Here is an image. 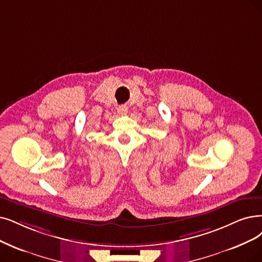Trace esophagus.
Returning <instances> with one entry per match:
<instances>
[{"label":"esophagus","instance_id":"1","mask_svg":"<svg viewBox=\"0 0 262 262\" xmlns=\"http://www.w3.org/2000/svg\"><path fill=\"white\" fill-rule=\"evenodd\" d=\"M117 111H118L119 115H125V114L128 113V110H127V107H125V106H119Z\"/></svg>","mask_w":262,"mask_h":262}]
</instances>
